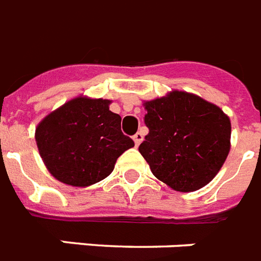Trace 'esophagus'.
Returning <instances> with one entry per match:
<instances>
[{"mask_svg": "<svg viewBox=\"0 0 261 261\" xmlns=\"http://www.w3.org/2000/svg\"><path fill=\"white\" fill-rule=\"evenodd\" d=\"M143 139H144V135L141 132H137L136 135L133 136V140H135V144H136V145H140V143L143 141Z\"/></svg>", "mask_w": 261, "mask_h": 261, "instance_id": "34e87169", "label": "esophagus"}]
</instances>
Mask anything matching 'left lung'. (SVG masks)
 Returning <instances> with one entry per match:
<instances>
[{
  "mask_svg": "<svg viewBox=\"0 0 261 261\" xmlns=\"http://www.w3.org/2000/svg\"><path fill=\"white\" fill-rule=\"evenodd\" d=\"M149 129L139 151L152 174L172 190L195 191L218 174L230 149V120L186 91L144 102Z\"/></svg>",
  "mask_w": 261,
  "mask_h": 261,
  "instance_id": "obj_1",
  "label": "left lung"
}]
</instances>
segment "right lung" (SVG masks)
<instances>
[{"instance_id": "obj_1", "label": "right lung", "mask_w": 261, "mask_h": 261, "mask_svg": "<svg viewBox=\"0 0 261 261\" xmlns=\"http://www.w3.org/2000/svg\"><path fill=\"white\" fill-rule=\"evenodd\" d=\"M109 105V99L76 97L37 125L35 139L41 159L59 182L94 185L109 176L118 158L135 147Z\"/></svg>"}]
</instances>
